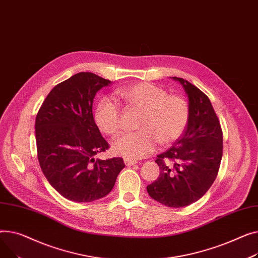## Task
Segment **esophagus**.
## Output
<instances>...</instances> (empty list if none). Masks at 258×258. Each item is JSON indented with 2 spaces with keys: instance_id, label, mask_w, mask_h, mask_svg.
I'll return each instance as SVG.
<instances>
[{
  "instance_id": "34e87169",
  "label": "esophagus",
  "mask_w": 258,
  "mask_h": 258,
  "mask_svg": "<svg viewBox=\"0 0 258 258\" xmlns=\"http://www.w3.org/2000/svg\"><path fill=\"white\" fill-rule=\"evenodd\" d=\"M124 162H125V164H126L127 166H130V165H134V164L138 163V161L132 160V159H128V158H125V159H124Z\"/></svg>"
}]
</instances>
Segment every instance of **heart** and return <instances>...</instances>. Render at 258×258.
Wrapping results in <instances>:
<instances>
[{
    "label": "heart",
    "instance_id": "heart-1",
    "mask_svg": "<svg viewBox=\"0 0 258 258\" xmlns=\"http://www.w3.org/2000/svg\"><path fill=\"white\" fill-rule=\"evenodd\" d=\"M116 96L132 107L142 110L136 132L126 133L112 143L113 153L128 159H140L151 154L159 142L168 146L177 141L188 122V105L179 96L148 82H139L118 88ZM99 128L108 135L120 129V114L116 103L102 99L95 113Z\"/></svg>",
    "mask_w": 258,
    "mask_h": 258
}]
</instances>
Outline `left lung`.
<instances>
[{"mask_svg":"<svg viewBox=\"0 0 258 258\" xmlns=\"http://www.w3.org/2000/svg\"><path fill=\"white\" fill-rule=\"evenodd\" d=\"M172 79L186 94L188 122L174 146L157 155L160 173L147 191L155 201L178 208L198 201L214 183L223 155V134L208 97L187 80Z\"/></svg>","mask_w":258,"mask_h":258,"instance_id":"obj_1","label":"left lung"}]
</instances>
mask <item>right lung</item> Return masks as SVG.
<instances>
[{
	"label": "right lung",
	"instance_id": "obj_1",
	"mask_svg": "<svg viewBox=\"0 0 258 258\" xmlns=\"http://www.w3.org/2000/svg\"><path fill=\"white\" fill-rule=\"evenodd\" d=\"M111 81L82 72L57 84L35 119L38 161L49 183L66 199L93 202L107 196L124 169L120 157L95 160L108 149L93 115V102Z\"/></svg>",
	"mask_w": 258,
	"mask_h": 258
}]
</instances>
